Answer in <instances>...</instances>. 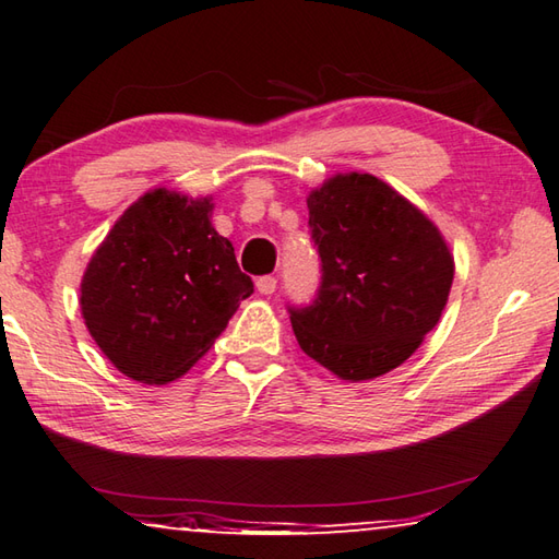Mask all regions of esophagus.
Returning a JSON list of instances; mask_svg holds the SVG:
<instances>
[{"mask_svg": "<svg viewBox=\"0 0 559 559\" xmlns=\"http://www.w3.org/2000/svg\"><path fill=\"white\" fill-rule=\"evenodd\" d=\"M276 276H261V278H257V290L261 293V295H271V293H276Z\"/></svg>", "mask_w": 559, "mask_h": 559, "instance_id": "obj_1", "label": "esophagus"}]
</instances>
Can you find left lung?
Returning a JSON list of instances; mask_svg holds the SVG:
<instances>
[{
    "label": "left lung",
    "instance_id": "obj_1",
    "mask_svg": "<svg viewBox=\"0 0 559 559\" xmlns=\"http://www.w3.org/2000/svg\"><path fill=\"white\" fill-rule=\"evenodd\" d=\"M322 281L308 308H290L305 354L342 380L402 366L441 320L453 254L417 205L373 174H336L310 191Z\"/></svg>",
    "mask_w": 559,
    "mask_h": 559
}]
</instances>
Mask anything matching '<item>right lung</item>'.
<instances>
[{"label":"right lung","instance_id":"obj_1","mask_svg":"<svg viewBox=\"0 0 559 559\" xmlns=\"http://www.w3.org/2000/svg\"><path fill=\"white\" fill-rule=\"evenodd\" d=\"M211 213V195L152 189L118 217L86 264L84 324L123 376L147 385L181 378L254 293Z\"/></svg>","mask_w":559,"mask_h":559}]
</instances>
